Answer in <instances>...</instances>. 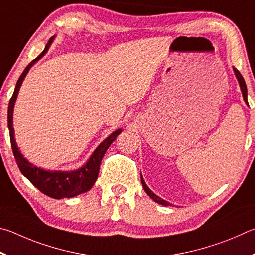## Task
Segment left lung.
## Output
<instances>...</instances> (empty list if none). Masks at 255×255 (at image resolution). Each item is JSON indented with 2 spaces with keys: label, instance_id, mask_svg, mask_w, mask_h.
<instances>
[{
  "label": "left lung",
  "instance_id": "8db88e82",
  "mask_svg": "<svg viewBox=\"0 0 255 255\" xmlns=\"http://www.w3.org/2000/svg\"><path fill=\"white\" fill-rule=\"evenodd\" d=\"M233 70H234V74H235V76H236V78H238V82H239V84H240L241 91H242L243 100H244V102L247 103V104L249 105V103H248V88H247V84H245L244 78L242 77V75L240 74V71H239L238 69H236V68H234V67H233ZM141 182H142V186H143V188H144V190H145V193L148 194V195L150 196V197L154 200L155 203H158V204H160V205H163V206H169V205H170V206H171L170 203H168L167 200L160 198L159 196L155 195V194L153 193V191L151 190L148 186H146L145 181H144V179H143V177H142V175H141Z\"/></svg>",
  "mask_w": 255,
  "mask_h": 255
}]
</instances>
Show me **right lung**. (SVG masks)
Wrapping results in <instances>:
<instances>
[{"label": "right lung", "mask_w": 255, "mask_h": 255, "mask_svg": "<svg viewBox=\"0 0 255 255\" xmlns=\"http://www.w3.org/2000/svg\"><path fill=\"white\" fill-rule=\"evenodd\" d=\"M53 39H55V37L50 38L46 48H44V50L40 53L34 60L31 61L30 64L26 66L23 73L21 74L20 78L17 79L14 93H13L10 103H8L7 127L8 131H10V140L13 154H14L16 164L17 167H19L20 171L22 172V175H23L26 179H29V181H31V184L34 187H37V188L44 195L55 199H61L75 197V196L77 195L86 193V191L92 188L98 177L102 159L104 157L106 150L110 148V145L113 143L114 140L118 137L120 133L122 132V130L118 128V130L112 133L109 137H106V139L103 141L92 153L91 157L87 160V162L85 163L83 167L77 169V170L73 171L46 170V169L39 168L29 162L28 160L23 157V154L20 152L14 139V128H13V110H14V104L17 94H19L21 85L23 83L26 74L29 73L30 68L39 59H41V58L46 55L49 47L51 46Z\"/></svg>", "instance_id": "add662e5"}]
</instances>
